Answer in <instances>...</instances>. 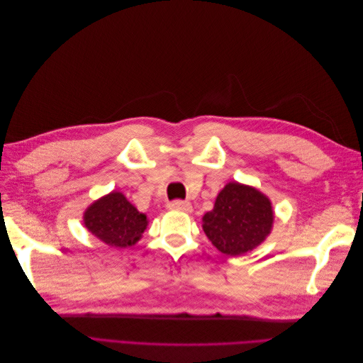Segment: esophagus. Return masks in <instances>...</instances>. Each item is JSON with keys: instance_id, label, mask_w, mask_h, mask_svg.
Returning <instances> with one entry per match:
<instances>
[{"instance_id": "34e87169", "label": "esophagus", "mask_w": 363, "mask_h": 363, "mask_svg": "<svg viewBox=\"0 0 363 363\" xmlns=\"http://www.w3.org/2000/svg\"><path fill=\"white\" fill-rule=\"evenodd\" d=\"M168 207L172 208V211H182V212H188V213L192 212V204L188 203V201H180V200H177V201L169 203Z\"/></svg>"}]
</instances>
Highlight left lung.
<instances>
[{
	"mask_svg": "<svg viewBox=\"0 0 363 363\" xmlns=\"http://www.w3.org/2000/svg\"><path fill=\"white\" fill-rule=\"evenodd\" d=\"M272 204L252 186L230 182L218 194L215 206L203 216L208 240L227 256H240L260 245L271 233Z\"/></svg>",
	"mask_w": 363,
	"mask_h": 363,
	"instance_id": "8db88e82",
	"label": "left lung"
}]
</instances>
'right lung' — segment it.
Wrapping results in <instances>:
<instances>
[{"mask_svg": "<svg viewBox=\"0 0 363 363\" xmlns=\"http://www.w3.org/2000/svg\"><path fill=\"white\" fill-rule=\"evenodd\" d=\"M83 223L101 242L115 248H127L142 238L148 219L123 192H111L86 208Z\"/></svg>", "mask_w": 363, "mask_h": 363, "instance_id": "add662e5", "label": "right lung"}]
</instances>
